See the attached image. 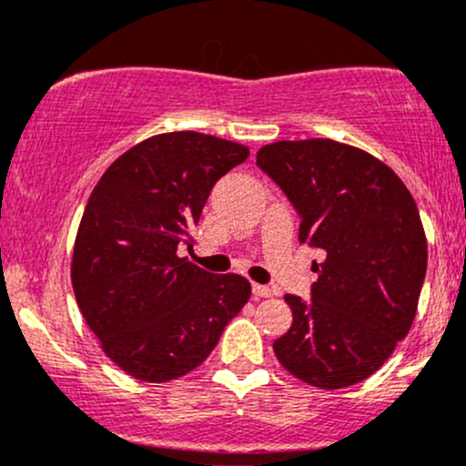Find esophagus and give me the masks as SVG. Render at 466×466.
I'll use <instances>...</instances> for the list:
<instances>
[{
	"label": "esophagus",
	"mask_w": 466,
	"mask_h": 466,
	"mask_svg": "<svg viewBox=\"0 0 466 466\" xmlns=\"http://www.w3.org/2000/svg\"><path fill=\"white\" fill-rule=\"evenodd\" d=\"M251 291H254L256 298H271V296H274V291H271V289L265 287V285H251Z\"/></svg>",
	"instance_id": "1"
}]
</instances>
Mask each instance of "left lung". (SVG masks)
<instances>
[{"instance_id": "1", "label": "left lung", "mask_w": 466, "mask_h": 466, "mask_svg": "<svg viewBox=\"0 0 466 466\" xmlns=\"http://www.w3.org/2000/svg\"><path fill=\"white\" fill-rule=\"evenodd\" d=\"M256 164L300 215V243L324 251L311 300L285 296L293 322L278 361L313 388L355 386L416 318L427 238L414 197L381 159L326 137L267 144Z\"/></svg>"}]
</instances>
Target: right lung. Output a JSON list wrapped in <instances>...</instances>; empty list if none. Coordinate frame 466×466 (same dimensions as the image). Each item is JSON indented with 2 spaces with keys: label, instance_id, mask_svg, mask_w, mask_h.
<instances>
[{
  "label": "right lung",
  "instance_id": "obj_1",
  "mask_svg": "<svg viewBox=\"0 0 466 466\" xmlns=\"http://www.w3.org/2000/svg\"><path fill=\"white\" fill-rule=\"evenodd\" d=\"M248 155L206 133H159L122 153L89 195L74 240V296L105 355L133 379L192 372L248 304V278L208 274L177 256L212 186Z\"/></svg>",
  "mask_w": 466,
  "mask_h": 466
}]
</instances>
